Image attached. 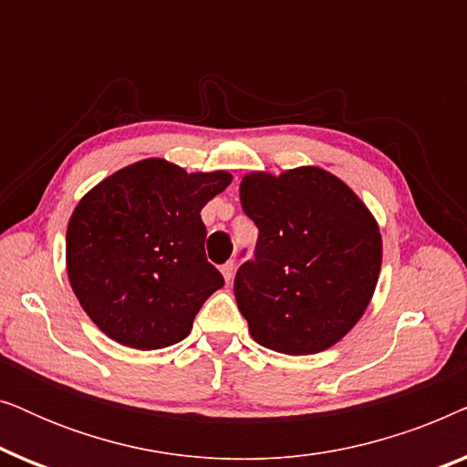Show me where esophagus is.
<instances>
[{"mask_svg": "<svg viewBox=\"0 0 467 467\" xmlns=\"http://www.w3.org/2000/svg\"><path fill=\"white\" fill-rule=\"evenodd\" d=\"M234 272H235V264H234V261H227V264L221 267V274H223V278H225V283H232Z\"/></svg>", "mask_w": 467, "mask_h": 467, "instance_id": "esophagus-1", "label": "esophagus"}]
</instances>
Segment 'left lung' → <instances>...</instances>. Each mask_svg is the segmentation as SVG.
Segmentation results:
<instances>
[{
	"mask_svg": "<svg viewBox=\"0 0 467 467\" xmlns=\"http://www.w3.org/2000/svg\"><path fill=\"white\" fill-rule=\"evenodd\" d=\"M240 202L259 229L234 293L261 347L312 355L340 342L366 312L382 264L379 223L348 184L315 165L251 171Z\"/></svg>",
	"mask_w": 467,
	"mask_h": 467,
	"instance_id": "obj_1",
	"label": "left lung"
}]
</instances>
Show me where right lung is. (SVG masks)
Instances as JSON below:
<instances>
[{
    "label": "right lung",
    "mask_w": 467,
    "mask_h": 467,
    "mask_svg": "<svg viewBox=\"0 0 467 467\" xmlns=\"http://www.w3.org/2000/svg\"><path fill=\"white\" fill-rule=\"evenodd\" d=\"M229 182V171L187 174L152 157L78 202L66 235L67 278L108 337L155 350L189 336L203 302L225 285L206 259L200 213Z\"/></svg>",
    "instance_id": "right-lung-1"
}]
</instances>
